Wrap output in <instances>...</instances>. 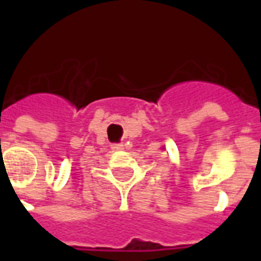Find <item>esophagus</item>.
<instances>
[{
    "label": "esophagus",
    "instance_id": "34e87169",
    "mask_svg": "<svg viewBox=\"0 0 261 261\" xmlns=\"http://www.w3.org/2000/svg\"><path fill=\"white\" fill-rule=\"evenodd\" d=\"M111 147H112L114 150H122L123 145H120V143H112V145H111Z\"/></svg>",
    "mask_w": 261,
    "mask_h": 261
}]
</instances>
